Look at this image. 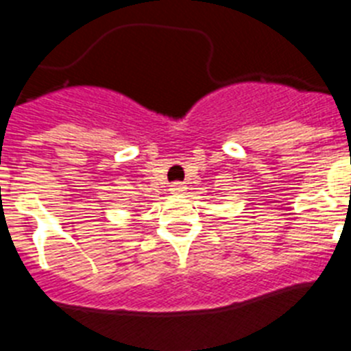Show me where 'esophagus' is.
I'll return each mask as SVG.
<instances>
[{
    "instance_id": "esophagus-1",
    "label": "esophagus",
    "mask_w": 351,
    "mask_h": 351,
    "mask_svg": "<svg viewBox=\"0 0 351 351\" xmlns=\"http://www.w3.org/2000/svg\"><path fill=\"white\" fill-rule=\"evenodd\" d=\"M170 191H172L173 195H182L186 191V186L182 184V182H173V184L170 186Z\"/></svg>"
}]
</instances>
